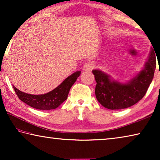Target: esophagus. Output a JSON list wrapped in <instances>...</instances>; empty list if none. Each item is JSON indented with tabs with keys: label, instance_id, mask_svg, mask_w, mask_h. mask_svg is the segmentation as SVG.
I'll list each match as a JSON object with an SVG mask.
<instances>
[{
	"label": "esophagus",
	"instance_id": "esophagus-1",
	"mask_svg": "<svg viewBox=\"0 0 160 160\" xmlns=\"http://www.w3.org/2000/svg\"><path fill=\"white\" fill-rule=\"evenodd\" d=\"M94 64L92 62H89V63H86L84 65L83 70L85 71H91L94 68Z\"/></svg>",
	"mask_w": 160,
	"mask_h": 160
}]
</instances>
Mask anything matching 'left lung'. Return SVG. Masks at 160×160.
Instances as JSON below:
<instances>
[{
	"instance_id": "8db88e82",
	"label": "left lung",
	"mask_w": 160,
	"mask_h": 160,
	"mask_svg": "<svg viewBox=\"0 0 160 160\" xmlns=\"http://www.w3.org/2000/svg\"><path fill=\"white\" fill-rule=\"evenodd\" d=\"M156 68V56L151 51L145 68L128 83L122 84L113 81L107 74L93 70L97 82L96 98L100 104L109 109H122L132 106L147 92Z\"/></svg>"
}]
</instances>
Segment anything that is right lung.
Wrapping results in <instances>:
<instances>
[{
  "label": "right lung",
  "instance_id": "right-lung-1",
  "mask_svg": "<svg viewBox=\"0 0 160 160\" xmlns=\"http://www.w3.org/2000/svg\"><path fill=\"white\" fill-rule=\"evenodd\" d=\"M80 71H77L68 77L60 85L47 94L34 95L21 92L15 87L13 89L21 101L29 106L39 110H51L57 108L67 99L70 89L80 76Z\"/></svg>",
  "mask_w": 160,
  "mask_h": 160
}]
</instances>
